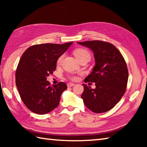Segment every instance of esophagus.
Returning a JSON list of instances; mask_svg holds the SVG:
<instances>
[{"label":"esophagus","mask_w":147,"mask_h":147,"mask_svg":"<svg viewBox=\"0 0 147 147\" xmlns=\"http://www.w3.org/2000/svg\"><path fill=\"white\" fill-rule=\"evenodd\" d=\"M74 85H75V84H73V83H68L67 84V87H73Z\"/></svg>","instance_id":"1"}]
</instances>
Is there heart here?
<instances>
[{
  "label": "heart",
  "mask_w": 147,
  "mask_h": 147,
  "mask_svg": "<svg viewBox=\"0 0 147 147\" xmlns=\"http://www.w3.org/2000/svg\"><path fill=\"white\" fill-rule=\"evenodd\" d=\"M74 56H76V58L78 59V60L79 59H80L81 58H84V57H86V56L90 57V53H89L86 49H76L75 51H74ZM63 55H61L59 56V58L58 59V61H57V63L60 64L61 61H62V59H63ZM71 78L72 80H74L76 79V77L74 76H71Z\"/></svg>",
  "instance_id": "1"
}]
</instances>
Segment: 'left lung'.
<instances>
[{"instance_id": "obj_1", "label": "left lung", "mask_w": 147, "mask_h": 147, "mask_svg": "<svg viewBox=\"0 0 147 147\" xmlns=\"http://www.w3.org/2000/svg\"><path fill=\"white\" fill-rule=\"evenodd\" d=\"M88 47L94 53L95 65L86 82L95 83L96 88L82 84L81 98L94 113L106 112L121 100L126 91L128 72L126 61L113 45L102 41L77 42Z\"/></svg>"}]
</instances>
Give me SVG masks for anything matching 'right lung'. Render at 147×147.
I'll return each instance as SVG.
<instances>
[{"label":"right lung","mask_w":147,"mask_h":147,"mask_svg":"<svg viewBox=\"0 0 147 147\" xmlns=\"http://www.w3.org/2000/svg\"><path fill=\"white\" fill-rule=\"evenodd\" d=\"M73 42L62 45L45 43L27 49L16 73V83L21 100L32 112L44 115L58 106L65 82L51 86L47 77L56 70L57 60Z\"/></svg>","instance_id":"1"}]
</instances>
